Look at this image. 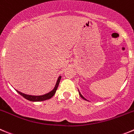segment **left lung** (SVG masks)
<instances>
[{
	"label": "left lung",
	"instance_id": "left-lung-1",
	"mask_svg": "<svg viewBox=\"0 0 134 134\" xmlns=\"http://www.w3.org/2000/svg\"><path fill=\"white\" fill-rule=\"evenodd\" d=\"M79 95H80V97H81V98H82V99H84V100H87V99H86V98H85V97H83V96H82V94H81V92H79Z\"/></svg>",
	"mask_w": 134,
	"mask_h": 134
}]
</instances>
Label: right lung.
<instances>
[{"label": "right lung", "instance_id": "right-lung-1", "mask_svg": "<svg viewBox=\"0 0 134 134\" xmlns=\"http://www.w3.org/2000/svg\"><path fill=\"white\" fill-rule=\"evenodd\" d=\"M61 77L59 76L58 77V79H57V82H56V84L55 87L53 88V89L52 90V91H50L47 94H45L43 95H40V96H34V95H29V94H24L22 92H20L18 91H16L18 92V93H19L21 96L25 98L26 99L30 101H32V102H40V101H43V100H48L49 98H52L53 95H54L55 94L56 91H57V88L58 87L59 84L60 80H61Z\"/></svg>", "mask_w": 134, "mask_h": 134}]
</instances>
